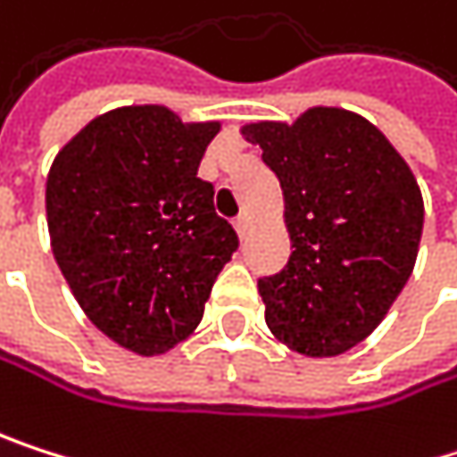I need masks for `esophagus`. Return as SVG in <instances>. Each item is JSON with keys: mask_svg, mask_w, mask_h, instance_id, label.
<instances>
[{"mask_svg": "<svg viewBox=\"0 0 457 457\" xmlns=\"http://www.w3.org/2000/svg\"><path fill=\"white\" fill-rule=\"evenodd\" d=\"M249 230H252V219H249L246 213H244V216H238V219H236V233L241 236V241H246Z\"/></svg>", "mask_w": 457, "mask_h": 457, "instance_id": "obj_1", "label": "esophagus"}]
</instances>
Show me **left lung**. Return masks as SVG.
I'll return each mask as SVG.
<instances>
[{
  "label": "left lung",
  "instance_id": "obj_1",
  "mask_svg": "<svg viewBox=\"0 0 457 457\" xmlns=\"http://www.w3.org/2000/svg\"><path fill=\"white\" fill-rule=\"evenodd\" d=\"M287 203L292 254L257 281L270 332L303 356L359 345L404 289L423 233L410 165L364 117L316 106L297 122L244 128Z\"/></svg>",
  "mask_w": 457,
  "mask_h": 457
}]
</instances>
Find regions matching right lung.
Masks as SVG:
<instances>
[{"instance_id":"obj_1","label":"right lung","mask_w":457,"mask_h":457,"mask_svg":"<svg viewBox=\"0 0 457 457\" xmlns=\"http://www.w3.org/2000/svg\"><path fill=\"white\" fill-rule=\"evenodd\" d=\"M219 122L122 106L53 160L45 192L55 262L85 316L117 345L154 356L192 335L238 249L197 165Z\"/></svg>"}]
</instances>
